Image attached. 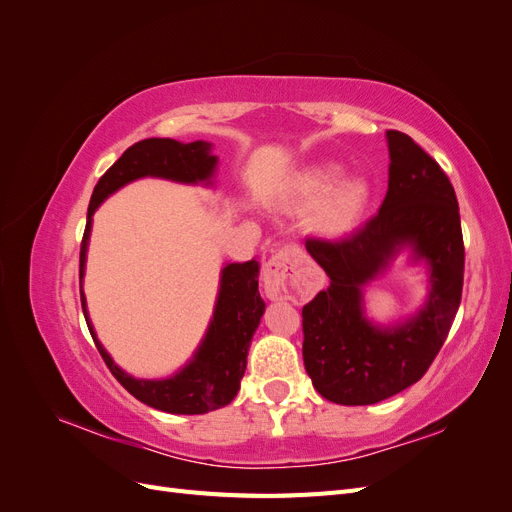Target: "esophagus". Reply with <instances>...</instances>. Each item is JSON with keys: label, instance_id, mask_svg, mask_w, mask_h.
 <instances>
[{"label": "esophagus", "instance_id": "1", "mask_svg": "<svg viewBox=\"0 0 512 512\" xmlns=\"http://www.w3.org/2000/svg\"><path fill=\"white\" fill-rule=\"evenodd\" d=\"M262 284L269 299H292L297 294V282H294V252L290 247L277 250L262 271Z\"/></svg>", "mask_w": 512, "mask_h": 512}]
</instances>
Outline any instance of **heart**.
Here are the masks:
<instances>
[{"label":"heart","instance_id":"b5f03b06","mask_svg":"<svg viewBox=\"0 0 512 512\" xmlns=\"http://www.w3.org/2000/svg\"><path fill=\"white\" fill-rule=\"evenodd\" d=\"M344 170L337 164H318L299 179L297 194L305 207H318L314 226L324 235L348 230L367 200V183L361 179L344 181Z\"/></svg>","mask_w":512,"mask_h":512}]
</instances>
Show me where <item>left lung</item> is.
<instances>
[{
	"mask_svg": "<svg viewBox=\"0 0 512 512\" xmlns=\"http://www.w3.org/2000/svg\"><path fill=\"white\" fill-rule=\"evenodd\" d=\"M386 138L389 190L378 213L342 239L305 241L331 286L303 307V363L314 389L342 406L378 404L421 380L461 303L466 250L453 185L408 134ZM404 244L430 262V301L410 323L378 330L362 316L360 288Z\"/></svg>",
	"mask_w": 512,
	"mask_h": 512,
	"instance_id": "1",
	"label": "left lung"
}]
</instances>
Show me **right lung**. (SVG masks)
<instances>
[{
    "instance_id": "right-lung-1",
    "label": "right lung",
    "mask_w": 512,
    "mask_h": 512,
    "mask_svg": "<svg viewBox=\"0 0 512 512\" xmlns=\"http://www.w3.org/2000/svg\"><path fill=\"white\" fill-rule=\"evenodd\" d=\"M218 158L211 156V143L194 141L179 143L173 138H145L123 151V156L106 170L96 183L89 200L87 224L83 232L79 277L85 273V252L91 230V215L100 207L102 200L138 177H164L183 183L207 181ZM258 260L232 262L222 269V282L218 303H215L209 331L200 344L190 365H185L177 376L168 380H136L113 363L111 356L102 348L91 329L85 297L81 290V305L91 337L102 354L106 367L117 382L143 404L170 412V414H205L224 408L235 399L241 378L247 365V348L258 327L260 316L265 312V301L258 292Z\"/></svg>"
}]
</instances>
